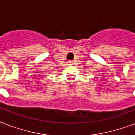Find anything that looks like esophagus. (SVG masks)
Masks as SVG:
<instances>
[{"label":"esophagus","mask_w":135,"mask_h":135,"mask_svg":"<svg viewBox=\"0 0 135 135\" xmlns=\"http://www.w3.org/2000/svg\"><path fill=\"white\" fill-rule=\"evenodd\" d=\"M68 63L69 65H71V63H72V61H68Z\"/></svg>","instance_id":"esophagus-1"}]
</instances>
